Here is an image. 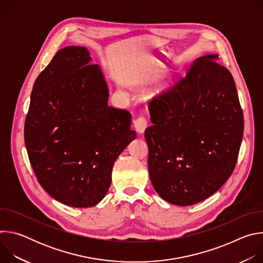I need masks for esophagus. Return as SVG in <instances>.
Here are the masks:
<instances>
[{
  "instance_id": "obj_1",
  "label": "esophagus",
  "mask_w": 263,
  "mask_h": 263,
  "mask_svg": "<svg viewBox=\"0 0 263 263\" xmlns=\"http://www.w3.org/2000/svg\"><path fill=\"white\" fill-rule=\"evenodd\" d=\"M146 125H147V122L146 120L143 118V117H139L137 118L135 121H134V126H135V129L138 133H143L145 128H146Z\"/></svg>"
}]
</instances>
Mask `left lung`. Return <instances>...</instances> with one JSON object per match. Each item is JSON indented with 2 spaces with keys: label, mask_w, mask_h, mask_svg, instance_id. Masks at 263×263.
I'll use <instances>...</instances> for the list:
<instances>
[{
  "label": "left lung",
  "mask_w": 263,
  "mask_h": 263,
  "mask_svg": "<svg viewBox=\"0 0 263 263\" xmlns=\"http://www.w3.org/2000/svg\"><path fill=\"white\" fill-rule=\"evenodd\" d=\"M216 59H197L185 78L148 102L149 179L174 205H194L213 195L237 162L243 114L232 74Z\"/></svg>",
  "instance_id": "obj_1"
}]
</instances>
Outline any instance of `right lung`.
<instances>
[{"label": "right lung", "mask_w": 263, "mask_h": 263, "mask_svg": "<svg viewBox=\"0 0 263 263\" xmlns=\"http://www.w3.org/2000/svg\"><path fill=\"white\" fill-rule=\"evenodd\" d=\"M84 47H66L37 77L25 121L29 160L58 202L92 207L106 196L115 161L136 137L128 110L108 106V88Z\"/></svg>", "instance_id": "1"}]
</instances>
